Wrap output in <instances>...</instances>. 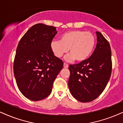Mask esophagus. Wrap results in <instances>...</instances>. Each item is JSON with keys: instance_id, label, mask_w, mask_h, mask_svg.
<instances>
[{"instance_id": "34e87169", "label": "esophagus", "mask_w": 123, "mask_h": 123, "mask_svg": "<svg viewBox=\"0 0 123 123\" xmlns=\"http://www.w3.org/2000/svg\"><path fill=\"white\" fill-rule=\"evenodd\" d=\"M63 67H64L65 68H69V65H68L66 63H63Z\"/></svg>"}]
</instances>
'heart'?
I'll use <instances>...</instances> for the list:
<instances>
[{"mask_svg": "<svg viewBox=\"0 0 123 123\" xmlns=\"http://www.w3.org/2000/svg\"><path fill=\"white\" fill-rule=\"evenodd\" d=\"M96 39L90 32L74 30L65 32L60 36V40H54L50 47L55 57L60 58L69 52L70 54L66 57L67 61L75 59L78 62L86 60L94 50Z\"/></svg>", "mask_w": 123, "mask_h": 123, "instance_id": "heart-1", "label": "heart"}]
</instances>
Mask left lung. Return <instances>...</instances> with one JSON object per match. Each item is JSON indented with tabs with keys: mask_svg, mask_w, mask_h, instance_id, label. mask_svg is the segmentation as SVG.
I'll return each mask as SVG.
<instances>
[{
	"mask_svg": "<svg viewBox=\"0 0 123 123\" xmlns=\"http://www.w3.org/2000/svg\"><path fill=\"white\" fill-rule=\"evenodd\" d=\"M97 43L90 58L76 65H70L68 86L73 97L81 102L97 98L105 90L111 77V50L102 34L96 32Z\"/></svg>",
	"mask_w": 123,
	"mask_h": 123,
	"instance_id": "left-lung-1",
	"label": "left lung"
}]
</instances>
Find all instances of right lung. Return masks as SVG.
<instances>
[{
	"label": "right lung",
	"instance_id": "1",
	"mask_svg": "<svg viewBox=\"0 0 123 123\" xmlns=\"http://www.w3.org/2000/svg\"><path fill=\"white\" fill-rule=\"evenodd\" d=\"M57 33L56 27L39 23L29 29L18 44L14 76L20 92L31 100L49 96L55 78L62 69V61L54 55L50 47Z\"/></svg>",
	"mask_w": 123,
	"mask_h": 123
}]
</instances>
